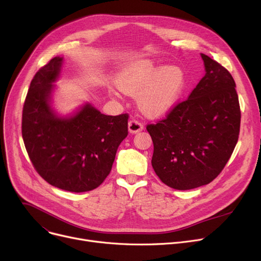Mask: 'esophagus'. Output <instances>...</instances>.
I'll return each instance as SVG.
<instances>
[{"mask_svg": "<svg viewBox=\"0 0 261 261\" xmlns=\"http://www.w3.org/2000/svg\"><path fill=\"white\" fill-rule=\"evenodd\" d=\"M144 127L140 121H138L136 119H131L128 123V130L130 133L134 134V133H138L140 131H143Z\"/></svg>", "mask_w": 261, "mask_h": 261, "instance_id": "1", "label": "esophagus"}]
</instances>
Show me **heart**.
Segmentation results:
<instances>
[{"label":"heart","mask_w":261,"mask_h":261,"mask_svg":"<svg viewBox=\"0 0 261 261\" xmlns=\"http://www.w3.org/2000/svg\"><path fill=\"white\" fill-rule=\"evenodd\" d=\"M117 88L128 95L140 93L138 102L150 117L165 115L179 101L186 76L179 65L164 66L152 60H140L123 70L116 79Z\"/></svg>","instance_id":"heart-1"}]
</instances>
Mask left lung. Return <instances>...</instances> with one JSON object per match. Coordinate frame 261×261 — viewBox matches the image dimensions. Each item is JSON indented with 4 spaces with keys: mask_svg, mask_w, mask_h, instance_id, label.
<instances>
[{
    "mask_svg": "<svg viewBox=\"0 0 261 261\" xmlns=\"http://www.w3.org/2000/svg\"><path fill=\"white\" fill-rule=\"evenodd\" d=\"M205 75L187 100L165 119L148 125L152 167L167 186L187 190L211 183L222 171L238 142L240 107L229 72L201 54Z\"/></svg>",
    "mask_w": 261,
    "mask_h": 261,
    "instance_id": "left-lung-1",
    "label": "left lung"
}]
</instances>
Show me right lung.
I'll list each match as a JSON object with an SVG mask.
<instances>
[{"label":"right lung","mask_w":261,"mask_h":261,"mask_svg":"<svg viewBox=\"0 0 261 261\" xmlns=\"http://www.w3.org/2000/svg\"><path fill=\"white\" fill-rule=\"evenodd\" d=\"M63 57L53 58L31 82L23 107L22 136L37 172L50 185L72 193L98 187L112 169L128 135V114L100 113L86 102L68 115L53 107Z\"/></svg>","instance_id":"1"}]
</instances>
